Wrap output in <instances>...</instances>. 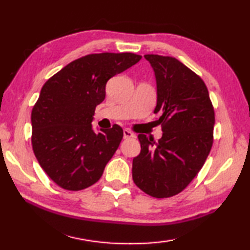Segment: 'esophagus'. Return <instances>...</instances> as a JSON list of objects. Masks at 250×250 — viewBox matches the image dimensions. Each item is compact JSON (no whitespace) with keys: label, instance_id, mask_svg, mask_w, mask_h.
I'll return each mask as SVG.
<instances>
[{"label":"esophagus","instance_id":"1","mask_svg":"<svg viewBox=\"0 0 250 250\" xmlns=\"http://www.w3.org/2000/svg\"><path fill=\"white\" fill-rule=\"evenodd\" d=\"M134 137H135L134 133L131 132L130 130H126V129L124 130V138L125 139H130V138H134Z\"/></svg>","mask_w":250,"mask_h":250}]
</instances>
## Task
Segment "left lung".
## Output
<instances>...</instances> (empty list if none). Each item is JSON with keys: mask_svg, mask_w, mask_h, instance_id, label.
Here are the masks:
<instances>
[{"mask_svg": "<svg viewBox=\"0 0 250 250\" xmlns=\"http://www.w3.org/2000/svg\"><path fill=\"white\" fill-rule=\"evenodd\" d=\"M154 71L162 138L139 134L140 154L132 161L135 185L150 196L183 191L204 166L213 145L214 109L201 77L176 58L145 55Z\"/></svg>", "mask_w": 250, "mask_h": 250, "instance_id": "obj_1", "label": "left lung"}]
</instances>
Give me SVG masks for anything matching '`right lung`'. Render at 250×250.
Masks as SVG:
<instances>
[{
  "label": "right lung",
  "mask_w": 250,
  "mask_h": 250,
  "mask_svg": "<svg viewBox=\"0 0 250 250\" xmlns=\"http://www.w3.org/2000/svg\"><path fill=\"white\" fill-rule=\"evenodd\" d=\"M141 58L132 53L87 55L45 83L32 110V146L40 166L58 186L80 191L103 175L124 131L115 125L96 132L95 109L104 100L108 80Z\"/></svg>",
  "instance_id": "add662e5"
}]
</instances>
